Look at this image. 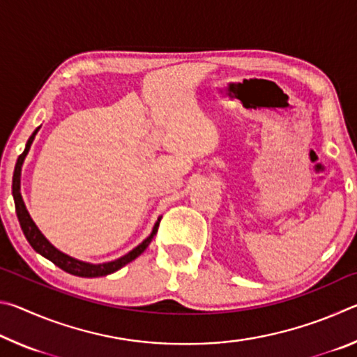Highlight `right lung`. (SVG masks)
Wrapping results in <instances>:
<instances>
[{
	"mask_svg": "<svg viewBox=\"0 0 357 357\" xmlns=\"http://www.w3.org/2000/svg\"><path fill=\"white\" fill-rule=\"evenodd\" d=\"M40 128L36 129L33 132V135L29 137V140L26 143V148L23 153L19 155V160H17L15 164V170H14V178H12V195H14V202H15V213L17 217H19V222H20V227L23 229V234H25V238L28 239V243L31 244L33 249L40 253L42 257H45L47 259H50L53 264H56L58 268H61L66 273H69L72 275H78V277H104L114 273V271H118L126 266L128 263H130L132 259H135L138 255H142V253L146 250V247L149 245L151 241L155 236L157 233V228H159V223L160 219L157 220V223L154 225L153 233H151V236L146 238L143 241V243L135 247L134 250L129 252L128 255L121 257L119 259H114V261L110 263H104V264H89V263H83V261H78L75 258H70L69 255H64L63 252L56 250L55 247H53L48 241L44 238V234H42L38 227H36V223L33 222L31 217H29L28 211L25 208V203L22 200V193H20V172H22V164L23 160H25V157L29 151V146H31V143L34 140L36 134H38V130Z\"/></svg>",
	"mask_w": 357,
	"mask_h": 357,
	"instance_id": "1",
	"label": "right lung"
}]
</instances>
